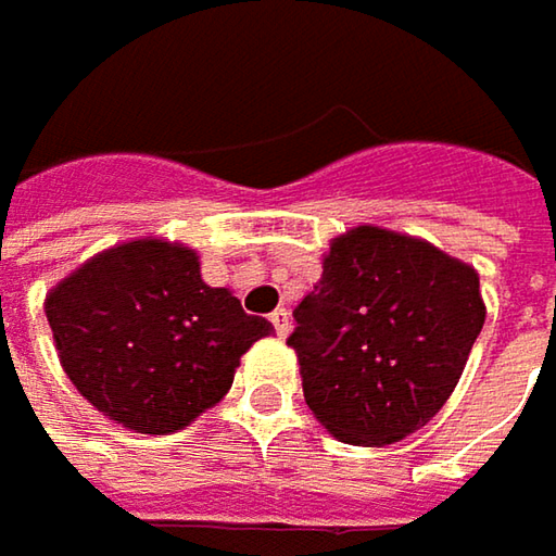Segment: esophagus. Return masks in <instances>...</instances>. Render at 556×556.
<instances>
[{
	"label": "esophagus",
	"mask_w": 556,
	"mask_h": 556,
	"mask_svg": "<svg viewBox=\"0 0 556 556\" xmlns=\"http://www.w3.org/2000/svg\"><path fill=\"white\" fill-rule=\"evenodd\" d=\"M271 326H275L278 336L288 338V332H291V313H288L285 306H278V309L271 313Z\"/></svg>",
	"instance_id": "34e87169"
}]
</instances>
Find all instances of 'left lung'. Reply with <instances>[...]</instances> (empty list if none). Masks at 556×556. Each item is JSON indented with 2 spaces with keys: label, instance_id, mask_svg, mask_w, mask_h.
I'll return each mask as SVG.
<instances>
[{
  "label": "left lung",
  "instance_id": "8db88e82",
  "mask_svg": "<svg viewBox=\"0 0 556 556\" xmlns=\"http://www.w3.org/2000/svg\"><path fill=\"white\" fill-rule=\"evenodd\" d=\"M484 316L471 265L361 224L332 240L294 309L303 399L351 446L399 443L446 405Z\"/></svg>",
  "mask_w": 556,
  "mask_h": 556
}]
</instances>
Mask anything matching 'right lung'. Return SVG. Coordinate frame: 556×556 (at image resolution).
<instances>
[{
    "mask_svg": "<svg viewBox=\"0 0 556 556\" xmlns=\"http://www.w3.org/2000/svg\"><path fill=\"white\" fill-rule=\"evenodd\" d=\"M43 309L75 389L110 420L157 437L218 405L240 357L275 332L202 281L195 250L151 237L88 258Z\"/></svg>",
    "mask_w": 556,
    "mask_h": 556,
    "instance_id": "right-lung-1",
    "label": "right lung"
}]
</instances>
